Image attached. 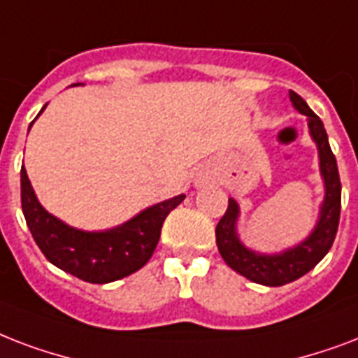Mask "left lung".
Masks as SVG:
<instances>
[{
  "label": "left lung",
  "mask_w": 358,
  "mask_h": 358,
  "mask_svg": "<svg viewBox=\"0 0 358 358\" xmlns=\"http://www.w3.org/2000/svg\"><path fill=\"white\" fill-rule=\"evenodd\" d=\"M289 99H292L293 106L308 117L310 132L320 149L321 176L325 179V201L321 207V218L315 226L314 234L304 243L295 246L293 250L284 252L280 256H262V254L250 252L241 245L237 234H235V220H237L239 207L234 198L228 199V209L224 213V217L218 220L217 229H215L218 252L224 262L252 282L273 285V287L289 284L293 280L301 278L327 256V252L331 250L334 237H336L340 209H342V182H340V173H338L336 157L329 145L323 121L310 110L303 96L297 95L295 91H289Z\"/></svg>",
  "instance_id": "1"
}]
</instances>
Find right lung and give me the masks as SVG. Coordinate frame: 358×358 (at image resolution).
Returning a JSON list of instances; mask_svg holds the SVG:
<instances>
[{
  "label": "right lung",
  "mask_w": 358,
  "mask_h": 358,
  "mask_svg": "<svg viewBox=\"0 0 358 358\" xmlns=\"http://www.w3.org/2000/svg\"><path fill=\"white\" fill-rule=\"evenodd\" d=\"M20 194L27 228L46 259L90 284H108L140 271L159 245L166 217L185 199L181 194L149 207L119 228L90 234L66 226L43 209L24 166L20 170Z\"/></svg>",
  "instance_id": "right-lung-1"
}]
</instances>
